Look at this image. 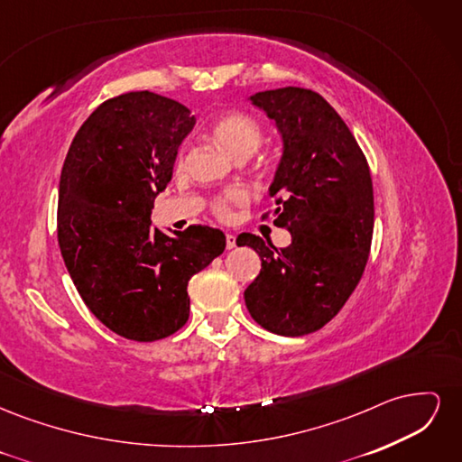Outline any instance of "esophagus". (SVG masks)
<instances>
[{
	"instance_id": "obj_1",
	"label": "esophagus",
	"mask_w": 462,
	"mask_h": 462,
	"mask_svg": "<svg viewBox=\"0 0 462 462\" xmlns=\"http://www.w3.org/2000/svg\"><path fill=\"white\" fill-rule=\"evenodd\" d=\"M226 246H227L229 250L236 246V239H235V235H231V233H227V235H226Z\"/></svg>"
}]
</instances>
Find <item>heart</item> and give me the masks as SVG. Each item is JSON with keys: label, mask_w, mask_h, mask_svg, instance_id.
I'll return each mask as SVG.
<instances>
[{"label": "heart", "mask_w": 462, "mask_h": 462, "mask_svg": "<svg viewBox=\"0 0 462 462\" xmlns=\"http://www.w3.org/2000/svg\"><path fill=\"white\" fill-rule=\"evenodd\" d=\"M209 136L226 150L231 153L236 160H245L258 150L262 144V127L260 123L250 117L248 114H243V111H226V114L217 116L212 125L208 129ZM185 165V148H180L177 152L175 158V167L177 170H183ZM246 192L241 189H229L223 190L212 199L209 202V208H212V214L219 219H227L233 212L235 206H241L246 202Z\"/></svg>", "instance_id": "b5f03b06"}]
</instances>
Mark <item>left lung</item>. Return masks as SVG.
Instances as JSON below:
<instances>
[{"label":"left lung","instance_id":"1","mask_svg":"<svg viewBox=\"0 0 462 462\" xmlns=\"http://www.w3.org/2000/svg\"><path fill=\"white\" fill-rule=\"evenodd\" d=\"M250 100L283 136L270 187L277 208L262 219L289 229L292 241L275 248L256 235L239 236L262 258L245 302L263 329L299 337L337 316L365 273L374 233L370 167L345 121L318 92L287 87Z\"/></svg>","mask_w":462,"mask_h":462}]
</instances>
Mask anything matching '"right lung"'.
Masks as SVG:
<instances>
[{
  "label": "right lung",
  "mask_w": 462,
  "mask_h": 462,
  "mask_svg": "<svg viewBox=\"0 0 462 462\" xmlns=\"http://www.w3.org/2000/svg\"><path fill=\"white\" fill-rule=\"evenodd\" d=\"M190 111L148 90L109 97L75 134L60 179L58 241L90 312L125 339L150 343L187 324V285L226 235L152 229L153 199L173 175Z\"/></svg>",
  "instance_id": "add662e5"
}]
</instances>
